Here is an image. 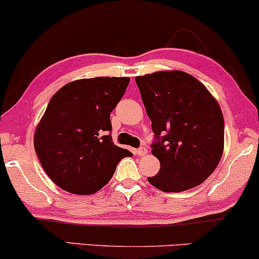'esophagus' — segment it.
<instances>
[{
  "mask_svg": "<svg viewBox=\"0 0 259 259\" xmlns=\"http://www.w3.org/2000/svg\"><path fill=\"white\" fill-rule=\"evenodd\" d=\"M137 154L139 157H144L145 154H147V149L146 147H140V149L137 150Z\"/></svg>",
  "mask_w": 259,
  "mask_h": 259,
  "instance_id": "1",
  "label": "esophagus"
}]
</instances>
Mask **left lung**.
Listing matches in <instances>:
<instances>
[{"instance_id":"left-lung-1","label":"left lung","mask_w":259,"mask_h":259,"mask_svg":"<svg viewBox=\"0 0 259 259\" xmlns=\"http://www.w3.org/2000/svg\"><path fill=\"white\" fill-rule=\"evenodd\" d=\"M136 82L157 138L151 152L160 163L149 182L165 193L204 182L224 152V116L218 101L200 80L180 70L138 76Z\"/></svg>"}]
</instances>
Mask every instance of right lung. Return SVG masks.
<instances>
[{
    "label": "right lung",
    "instance_id": "obj_1",
    "mask_svg": "<svg viewBox=\"0 0 259 259\" xmlns=\"http://www.w3.org/2000/svg\"><path fill=\"white\" fill-rule=\"evenodd\" d=\"M128 83L130 77L77 79L50 100L35 128L34 149L45 172L63 190L96 193L112 179L117 163L132 156L108 134L110 113Z\"/></svg>",
    "mask_w": 259,
    "mask_h": 259
}]
</instances>
